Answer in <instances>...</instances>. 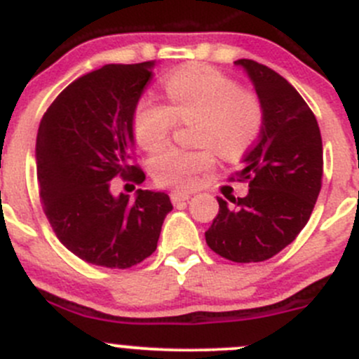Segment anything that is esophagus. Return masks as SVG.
I'll return each instance as SVG.
<instances>
[{"label": "esophagus", "instance_id": "34e87169", "mask_svg": "<svg viewBox=\"0 0 359 359\" xmlns=\"http://www.w3.org/2000/svg\"><path fill=\"white\" fill-rule=\"evenodd\" d=\"M170 198H172L173 205H180V203L189 201L191 193H184V191H173V193L170 194Z\"/></svg>", "mask_w": 359, "mask_h": 359}]
</instances>
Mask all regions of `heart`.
Masks as SVG:
<instances>
[{
	"instance_id": "b5f03b06",
	"label": "heart",
	"mask_w": 359,
	"mask_h": 359,
	"mask_svg": "<svg viewBox=\"0 0 359 359\" xmlns=\"http://www.w3.org/2000/svg\"><path fill=\"white\" fill-rule=\"evenodd\" d=\"M168 106L142 97L133 111V133L142 149L158 153L170 142L177 121H194L196 149L172 147L151 163L158 186L193 191L213 170L217 153L227 161L243 156L264 128V104L253 90L241 88L231 76L194 64L163 79Z\"/></svg>"
}]
</instances>
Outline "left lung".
I'll list each match as a JSON object with an SVG mask.
<instances>
[{"label": "left lung", "mask_w": 359, "mask_h": 359, "mask_svg": "<svg viewBox=\"0 0 359 359\" xmlns=\"http://www.w3.org/2000/svg\"><path fill=\"white\" fill-rule=\"evenodd\" d=\"M247 69L264 104V128L229 180L248 182L245 198L227 205L205 233L206 245L233 262H262L292 243L316 205L323 179V142L316 116L300 93L264 64L236 60Z\"/></svg>", "instance_id": "obj_1"}]
</instances>
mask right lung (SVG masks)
Instances as JSON below:
<instances>
[{"label":"right lung","mask_w":359,"mask_h":359,"mask_svg":"<svg viewBox=\"0 0 359 359\" xmlns=\"http://www.w3.org/2000/svg\"><path fill=\"white\" fill-rule=\"evenodd\" d=\"M154 62L107 64L72 81L43 114L36 175L43 212L60 243L85 262L128 269L153 255L168 194L111 193V180L140 184L133 159V111Z\"/></svg>","instance_id":"1"}]
</instances>
